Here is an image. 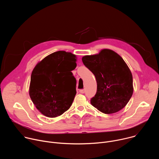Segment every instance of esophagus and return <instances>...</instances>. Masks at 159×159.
Instances as JSON below:
<instances>
[{"mask_svg": "<svg viewBox=\"0 0 159 159\" xmlns=\"http://www.w3.org/2000/svg\"><path fill=\"white\" fill-rule=\"evenodd\" d=\"M79 93L81 94H84L85 93V90L84 89H80L79 90Z\"/></svg>", "mask_w": 159, "mask_h": 159, "instance_id": "esophagus-1", "label": "esophagus"}]
</instances>
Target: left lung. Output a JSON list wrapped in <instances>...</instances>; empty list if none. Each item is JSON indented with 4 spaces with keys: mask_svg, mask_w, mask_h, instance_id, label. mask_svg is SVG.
Instances as JSON below:
<instances>
[{
    "mask_svg": "<svg viewBox=\"0 0 159 159\" xmlns=\"http://www.w3.org/2000/svg\"><path fill=\"white\" fill-rule=\"evenodd\" d=\"M84 65L95 75L97 92L90 103L104 114L117 112L126 106L133 93V77L124 60L117 53L103 49L85 55Z\"/></svg>",
    "mask_w": 159,
    "mask_h": 159,
    "instance_id": "obj_1",
    "label": "left lung"
}]
</instances>
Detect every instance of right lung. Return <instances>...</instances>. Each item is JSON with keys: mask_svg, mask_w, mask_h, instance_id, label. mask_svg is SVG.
<instances>
[{"mask_svg": "<svg viewBox=\"0 0 159 159\" xmlns=\"http://www.w3.org/2000/svg\"><path fill=\"white\" fill-rule=\"evenodd\" d=\"M77 57L70 52H54L38 62L33 70L30 96L44 116L55 118L69 109L76 94V79L72 73Z\"/></svg>", "mask_w": 159, "mask_h": 159, "instance_id": "obj_1", "label": "right lung"}]
</instances>
